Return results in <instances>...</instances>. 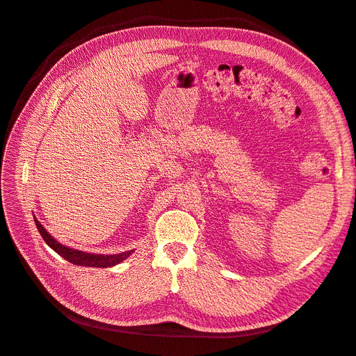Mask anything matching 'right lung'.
I'll use <instances>...</instances> for the list:
<instances>
[{
	"label": "right lung",
	"mask_w": 356,
	"mask_h": 356,
	"mask_svg": "<svg viewBox=\"0 0 356 356\" xmlns=\"http://www.w3.org/2000/svg\"><path fill=\"white\" fill-rule=\"evenodd\" d=\"M35 227H38L39 233L42 234L43 241L47 242L49 247L56 251L58 256H61L63 259H66L67 261L74 263V265L78 266H87V268H111L118 265V263L123 261L124 259H127L134 252L126 251V252H120V254H109V256H105V254H90V252H84V251H78L74 248H67L65 245H61L60 242H57L52 236L43 229V225L35 220L34 218Z\"/></svg>",
	"instance_id": "obj_1"
}]
</instances>
